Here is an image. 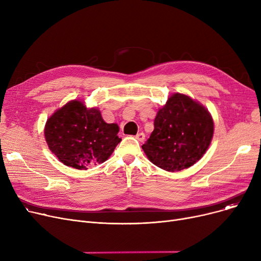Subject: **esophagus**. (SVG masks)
<instances>
[{"instance_id":"obj_1","label":"esophagus","mask_w":261,"mask_h":261,"mask_svg":"<svg viewBox=\"0 0 261 261\" xmlns=\"http://www.w3.org/2000/svg\"><path fill=\"white\" fill-rule=\"evenodd\" d=\"M135 139H136V140H139L140 142H144V141H145V134H144L143 132L138 133V134L135 135Z\"/></svg>"}]
</instances>
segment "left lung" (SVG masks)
<instances>
[{"instance_id":"8db88e82","label":"left lung","mask_w":261,"mask_h":261,"mask_svg":"<svg viewBox=\"0 0 261 261\" xmlns=\"http://www.w3.org/2000/svg\"><path fill=\"white\" fill-rule=\"evenodd\" d=\"M213 135L208 110L185 94L174 93L159 109L154 130L142 148L155 166L174 172L196 164L206 152Z\"/></svg>"}]
</instances>
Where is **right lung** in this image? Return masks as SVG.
<instances>
[{"label":"right lung","instance_id":"1","mask_svg":"<svg viewBox=\"0 0 261 261\" xmlns=\"http://www.w3.org/2000/svg\"><path fill=\"white\" fill-rule=\"evenodd\" d=\"M117 123H107L97 108L71 100L46 120L44 136L50 151L76 169L106 162L121 141Z\"/></svg>","mask_w":261,"mask_h":261}]
</instances>
